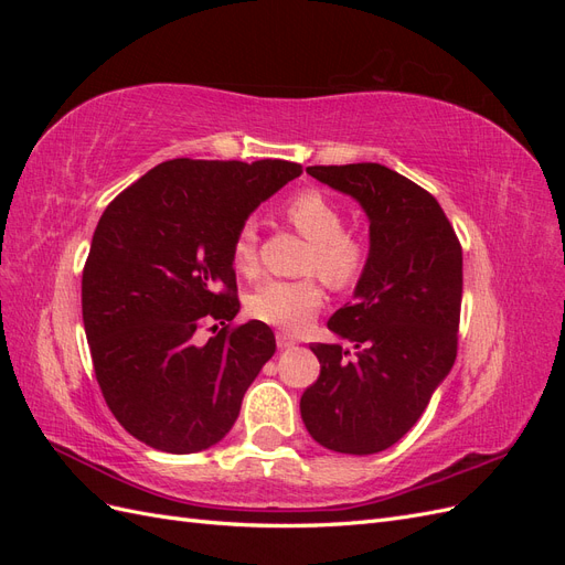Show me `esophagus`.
<instances>
[{
  "label": "esophagus",
  "instance_id": "34e87169",
  "mask_svg": "<svg viewBox=\"0 0 565 565\" xmlns=\"http://www.w3.org/2000/svg\"><path fill=\"white\" fill-rule=\"evenodd\" d=\"M276 341H278V349H280V351H282V349H292V347H297V339H295V337H289V334H285V332H278Z\"/></svg>",
  "mask_w": 565,
  "mask_h": 565
}]
</instances>
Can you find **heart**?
I'll return each instance as SVG.
<instances>
[{
	"instance_id": "b5f03b06",
	"label": "heart",
	"mask_w": 565,
	"mask_h": 565,
	"mask_svg": "<svg viewBox=\"0 0 565 565\" xmlns=\"http://www.w3.org/2000/svg\"><path fill=\"white\" fill-rule=\"evenodd\" d=\"M285 214L311 249L306 254V268L318 270L334 287H347L361 276L367 262V247L347 233V218L339 204L320 191L297 193L287 202ZM233 266L252 276L256 270V228L247 221L235 233L231 247ZM322 306V289L316 280H264L249 297V313L273 328L299 332Z\"/></svg>"
}]
</instances>
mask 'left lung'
<instances>
[{
    "label": "left lung",
    "instance_id": "obj_1",
    "mask_svg": "<svg viewBox=\"0 0 565 565\" xmlns=\"http://www.w3.org/2000/svg\"><path fill=\"white\" fill-rule=\"evenodd\" d=\"M351 195L370 221V252L353 301L328 328L353 344H311L320 377L301 419L322 448L374 455L422 417L457 355L461 247L431 193L377 162L306 167Z\"/></svg>",
    "mask_w": 565,
    "mask_h": 565
}]
</instances>
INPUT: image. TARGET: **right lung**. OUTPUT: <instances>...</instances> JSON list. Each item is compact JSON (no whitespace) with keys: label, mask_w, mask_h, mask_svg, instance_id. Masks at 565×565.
<instances>
[{"label":"right lung","mask_w":565,"mask_h":565,"mask_svg":"<svg viewBox=\"0 0 565 565\" xmlns=\"http://www.w3.org/2000/svg\"><path fill=\"white\" fill-rule=\"evenodd\" d=\"M301 174L285 160H169L119 193L98 218L82 273L94 372L115 419L146 446L188 455L224 438L245 391L276 353L262 320L231 322L235 233ZM218 321L200 342L204 320Z\"/></svg>","instance_id":"add662e5"}]
</instances>
